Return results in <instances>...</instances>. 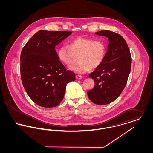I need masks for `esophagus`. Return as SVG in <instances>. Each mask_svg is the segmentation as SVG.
I'll list each match as a JSON object with an SVG mask.
<instances>
[{
    "instance_id": "1",
    "label": "esophagus",
    "mask_w": 153,
    "mask_h": 153,
    "mask_svg": "<svg viewBox=\"0 0 153 153\" xmlns=\"http://www.w3.org/2000/svg\"><path fill=\"white\" fill-rule=\"evenodd\" d=\"M76 79H77L80 80V79H82V76H81V75L78 74V75H76Z\"/></svg>"
}]
</instances>
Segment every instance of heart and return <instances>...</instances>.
<instances>
[{"label": "heart", "mask_w": 153, "mask_h": 153, "mask_svg": "<svg viewBox=\"0 0 153 153\" xmlns=\"http://www.w3.org/2000/svg\"><path fill=\"white\" fill-rule=\"evenodd\" d=\"M105 43L100 39L79 37L71 41L68 45H62L57 50L59 60L69 66L78 57L79 62L72 66L71 69L76 73H86L99 68L106 55Z\"/></svg>", "instance_id": "b5f03b06"}]
</instances>
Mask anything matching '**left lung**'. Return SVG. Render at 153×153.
<instances>
[{"mask_svg": "<svg viewBox=\"0 0 153 153\" xmlns=\"http://www.w3.org/2000/svg\"><path fill=\"white\" fill-rule=\"evenodd\" d=\"M95 34L107 36L109 43L102 65L89 76L94 80L95 86L87 94L91 102L104 105L114 102L123 91L131 71L132 58L128 45L120 34L109 30Z\"/></svg>", "mask_w": 153, "mask_h": 153, "instance_id": "1", "label": "left lung"}]
</instances>
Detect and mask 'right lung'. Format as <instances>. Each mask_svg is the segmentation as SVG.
Here are the masks:
<instances>
[{
  "instance_id": "obj_1",
  "label": "right lung",
  "mask_w": 153,
  "mask_h": 153,
  "mask_svg": "<svg viewBox=\"0 0 153 153\" xmlns=\"http://www.w3.org/2000/svg\"><path fill=\"white\" fill-rule=\"evenodd\" d=\"M71 34L66 31L40 30L22 49V84L30 98L39 106H57L64 97L66 84L75 80V74L66 69L55 49Z\"/></svg>"
}]
</instances>
